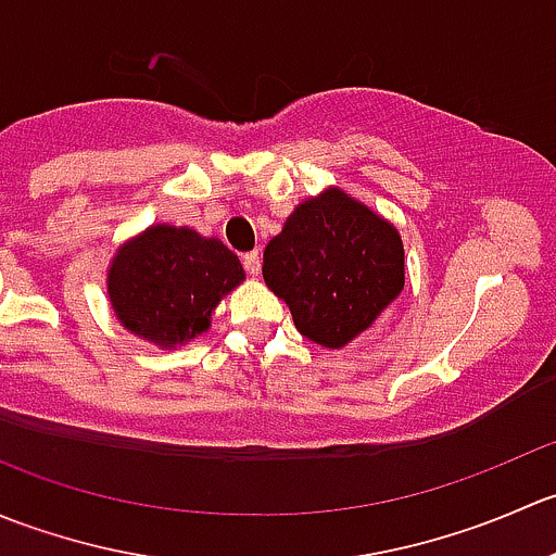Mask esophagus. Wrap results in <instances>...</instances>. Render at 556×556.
Listing matches in <instances>:
<instances>
[{
  "mask_svg": "<svg viewBox=\"0 0 556 556\" xmlns=\"http://www.w3.org/2000/svg\"><path fill=\"white\" fill-rule=\"evenodd\" d=\"M242 263H244V271L250 274V277H257V274H261V252H247V255L242 257Z\"/></svg>",
  "mask_w": 556,
  "mask_h": 556,
  "instance_id": "obj_1",
  "label": "esophagus"
}]
</instances>
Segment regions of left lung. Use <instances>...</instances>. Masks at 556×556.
I'll return each instance as SVG.
<instances>
[{
    "label": "left lung",
    "instance_id": "left-lung-1",
    "mask_svg": "<svg viewBox=\"0 0 556 556\" xmlns=\"http://www.w3.org/2000/svg\"><path fill=\"white\" fill-rule=\"evenodd\" d=\"M263 279L290 306L301 336L339 350L401 295V233L350 193L328 188L295 206L266 244Z\"/></svg>",
    "mask_w": 556,
    "mask_h": 556
}]
</instances>
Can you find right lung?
<instances>
[{
	"label": "right lung",
	"mask_w": 556,
	"mask_h": 556,
	"mask_svg": "<svg viewBox=\"0 0 556 556\" xmlns=\"http://www.w3.org/2000/svg\"><path fill=\"white\" fill-rule=\"evenodd\" d=\"M242 282V263L220 239L159 223L117 247L106 293L123 328L172 350L204 333L223 295Z\"/></svg>",
	"instance_id": "right-lung-1"
}]
</instances>
